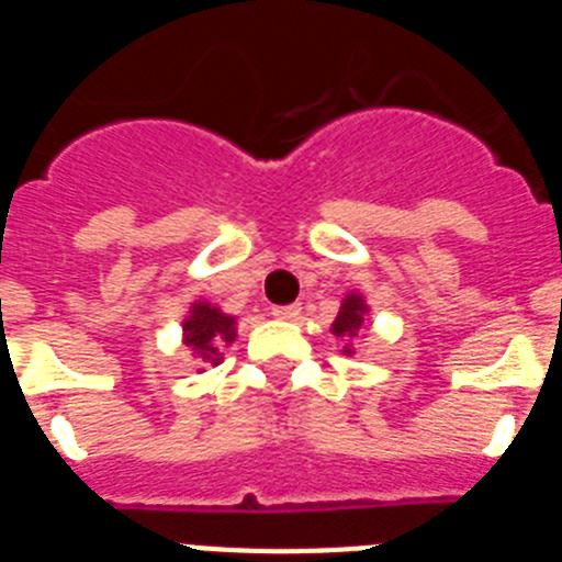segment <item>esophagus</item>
<instances>
[{
    "instance_id": "esophagus-1",
    "label": "esophagus",
    "mask_w": 562,
    "mask_h": 562,
    "mask_svg": "<svg viewBox=\"0 0 562 562\" xmlns=\"http://www.w3.org/2000/svg\"><path fill=\"white\" fill-rule=\"evenodd\" d=\"M271 314H274L277 319L294 322V319H300L302 308H300V305H277V308H271Z\"/></svg>"
}]
</instances>
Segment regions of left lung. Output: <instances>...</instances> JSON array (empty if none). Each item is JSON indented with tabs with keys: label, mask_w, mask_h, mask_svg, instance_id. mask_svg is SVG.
<instances>
[{
	"label": "left lung",
	"mask_w": 562,
	"mask_h": 562,
	"mask_svg": "<svg viewBox=\"0 0 562 562\" xmlns=\"http://www.w3.org/2000/svg\"><path fill=\"white\" fill-rule=\"evenodd\" d=\"M368 316H370L368 302H364V296L359 294V291H350V294H345L339 314H336L334 325H330V334L348 341V345L341 348V353L345 356H353V345H350V339H353V336L362 330V325Z\"/></svg>",
	"instance_id": "1"
}]
</instances>
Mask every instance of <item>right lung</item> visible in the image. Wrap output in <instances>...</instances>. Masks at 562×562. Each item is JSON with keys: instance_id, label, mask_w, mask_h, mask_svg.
I'll use <instances>...</instances> for the list:
<instances>
[{"instance_id": "obj_1", "label": "right lung", "mask_w": 562, "mask_h": 562, "mask_svg": "<svg viewBox=\"0 0 562 562\" xmlns=\"http://www.w3.org/2000/svg\"><path fill=\"white\" fill-rule=\"evenodd\" d=\"M237 339V316L223 314L212 302H192L183 319V345L194 353V359L206 364L223 362V348Z\"/></svg>"}]
</instances>
